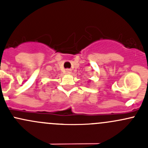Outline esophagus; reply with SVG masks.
I'll return each mask as SVG.
<instances>
[{
	"label": "esophagus",
	"instance_id": "34e87169",
	"mask_svg": "<svg viewBox=\"0 0 148 148\" xmlns=\"http://www.w3.org/2000/svg\"><path fill=\"white\" fill-rule=\"evenodd\" d=\"M66 71L67 73H70V72H71V70L70 69H66Z\"/></svg>",
	"mask_w": 148,
	"mask_h": 148
}]
</instances>
